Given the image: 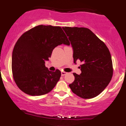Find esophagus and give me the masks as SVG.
I'll return each mask as SVG.
<instances>
[{
  "label": "esophagus",
  "mask_w": 126,
  "mask_h": 126,
  "mask_svg": "<svg viewBox=\"0 0 126 126\" xmlns=\"http://www.w3.org/2000/svg\"><path fill=\"white\" fill-rule=\"evenodd\" d=\"M66 74H67V73L65 72H62V73H61L62 76H64V75H66Z\"/></svg>",
  "instance_id": "obj_1"
}]
</instances>
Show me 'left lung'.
I'll use <instances>...</instances> for the list:
<instances>
[{"label":"left lung","instance_id":"obj_1","mask_svg":"<svg viewBox=\"0 0 126 126\" xmlns=\"http://www.w3.org/2000/svg\"><path fill=\"white\" fill-rule=\"evenodd\" d=\"M63 29L73 48L74 63L78 60L83 63L81 73H73L75 80L69 87L80 98H94L108 86L113 74L109 50L89 29L68 27Z\"/></svg>","mask_w":126,"mask_h":126}]
</instances>
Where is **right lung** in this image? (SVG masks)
Listing matches in <instances>:
<instances>
[{"label": "right lung", "mask_w": 126, "mask_h": 126, "mask_svg": "<svg viewBox=\"0 0 126 126\" xmlns=\"http://www.w3.org/2000/svg\"><path fill=\"white\" fill-rule=\"evenodd\" d=\"M70 45L60 27L40 25L22 35L12 53V70L16 84L22 92L40 96L50 92L57 84L61 72H51L45 66L53 49Z\"/></svg>", "instance_id": "obj_1"}]
</instances>
